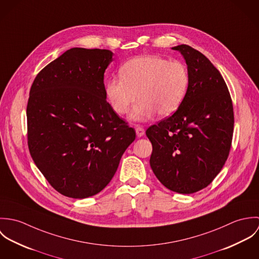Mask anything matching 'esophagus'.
I'll list each match as a JSON object with an SVG mask.
<instances>
[{
  "label": "esophagus",
  "instance_id": "34e87169",
  "mask_svg": "<svg viewBox=\"0 0 259 259\" xmlns=\"http://www.w3.org/2000/svg\"><path fill=\"white\" fill-rule=\"evenodd\" d=\"M136 133H137V136H138L139 138L144 137V136H145V134H146L145 128H144V127H142V126H140V125H137V126H136Z\"/></svg>",
  "mask_w": 259,
  "mask_h": 259
}]
</instances>
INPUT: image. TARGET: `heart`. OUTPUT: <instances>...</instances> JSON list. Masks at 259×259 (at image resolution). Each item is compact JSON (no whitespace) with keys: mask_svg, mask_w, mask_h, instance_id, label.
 <instances>
[{"mask_svg":"<svg viewBox=\"0 0 259 259\" xmlns=\"http://www.w3.org/2000/svg\"><path fill=\"white\" fill-rule=\"evenodd\" d=\"M120 78L112 77L106 84V95L117 114L126 113L140 100L130 117L143 120L155 112L168 116L178 111L189 84L188 71L179 61L168 62L158 56H143L126 62L119 69Z\"/></svg>","mask_w":259,"mask_h":259,"instance_id":"obj_1","label":"heart"}]
</instances>
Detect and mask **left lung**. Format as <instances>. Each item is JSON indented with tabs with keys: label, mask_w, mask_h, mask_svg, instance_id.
Instances as JSON below:
<instances>
[{
	"label": "left lung",
	"mask_w": 259,
	"mask_h": 259,
	"mask_svg": "<svg viewBox=\"0 0 259 259\" xmlns=\"http://www.w3.org/2000/svg\"><path fill=\"white\" fill-rule=\"evenodd\" d=\"M171 49L185 59L189 84L178 111L147 130L149 163L166 188L189 194L222 170L231 147L233 107L222 74L204 55L187 45Z\"/></svg>",
	"instance_id": "obj_1"
}]
</instances>
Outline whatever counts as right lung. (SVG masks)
<instances>
[{
  "instance_id": "right-lung-1",
  "label": "right lung",
  "mask_w": 259,
  "mask_h": 259,
  "mask_svg": "<svg viewBox=\"0 0 259 259\" xmlns=\"http://www.w3.org/2000/svg\"><path fill=\"white\" fill-rule=\"evenodd\" d=\"M109 50L73 48L37 74L27 106L28 145L57 191L87 198L113 178L136 132L107 102Z\"/></svg>"
}]
</instances>
